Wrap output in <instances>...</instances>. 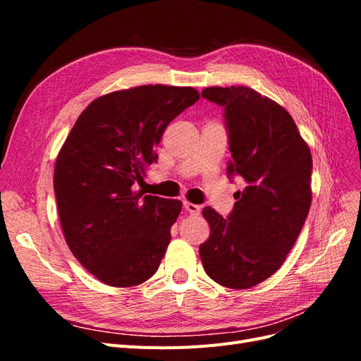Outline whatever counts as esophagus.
Masks as SVG:
<instances>
[{"mask_svg":"<svg viewBox=\"0 0 361 361\" xmlns=\"http://www.w3.org/2000/svg\"><path fill=\"white\" fill-rule=\"evenodd\" d=\"M183 207H185V209H187L191 215H199V214H200V206H199V204H194V203H191V202L185 200V202H183Z\"/></svg>","mask_w":361,"mask_h":361,"instance_id":"esophagus-1","label":"esophagus"}]
</instances>
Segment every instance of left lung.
I'll return each mask as SVG.
<instances>
[{
  "mask_svg": "<svg viewBox=\"0 0 361 361\" xmlns=\"http://www.w3.org/2000/svg\"><path fill=\"white\" fill-rule=\"evenodd\" d=\"M202 97L224 106L232 161L227 174L245 182L227 218L202 211L211 235L199 253L218 285L247 289L283 265L312 203V154L290 114L245 85L207 87Z\"/></svg>",
  "mask_w": 361,
  "mask_h": 361,
  "instance_id": "1",
  "label": "left lung"
}]
</instances>
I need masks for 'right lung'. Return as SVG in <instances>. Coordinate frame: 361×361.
<instances>
[{"mask_svg":"<svg viewBox=\"0 0 361 361\" xmlns=\"http://www.w3.org/2000/svg\"><path fill=\"white\" fill-rule=\"evenodd\" d=\"M192 87L140 85L94 99L76 120L54 169L64 239L76 260L108 286L155 274L180 200L143 195L135 183L158 159L164 130L199 101Z\"/></svg>","mask_w":361,"mask_h":361,"instance_id":"right-lung-1","label":"right lung"}]
</instances>
